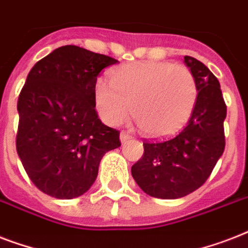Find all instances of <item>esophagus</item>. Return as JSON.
Here are the masks:
<instances>
[{
  "label": "esophagus",
  "instance_id": "1",
  "mask_svg": "<svg viewBox=\"0 0 248 248\" xmlns=\"http://www.w3.org/2000/svg\"><path fill=\"white\" fill-rule=\"evenodd\" d=\"M120 139H121V143L124 144V143H126V141H127V140L132 139V136L130 135V134H128V132L122 131V132H121V135H120Z\"/></svg>",
  "mask_w": 248,
  "mask_h": 248
}]
</instances>
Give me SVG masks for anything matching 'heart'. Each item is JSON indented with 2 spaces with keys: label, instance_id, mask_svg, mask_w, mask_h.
Returning <instances> with one entry per match:
<instances>
[{
  "label": "heart",
  "instance_id": "1",
  "mask_svg": "<svg viewBox=\"0 0 248 248\" xmlns=\"http://www.w3.org/2000/svg\"><path fill=\"white\" fill-rule=\"evenodd\" d=\"M197 95L189 68L170 62H136L113 72L110 82L97 81L95 107L109 126L120 124L131 110L148 135L166 136L186 124Z\"/></svg>",
  "mask_w": 248,
  "mask_h": 248
}]
</instances>
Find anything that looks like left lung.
Wrapping results in <instances>:
<instances>
[{
  "label": "left lung",
  "mask_w": 248,
  "mask_h": 248,
  "mask_svg": "<svg viewBox=\"0 0 248 248\" xmlns=\"http://www.w3.org/2000/svg\"><path fill=\"white\" fill-rule=\"evenodd\" d=\"M194 76L197 101L188 124L176 135L144 140L143 157L131 167L144 192L161 200H176L202 186L225 148L227 105L220 83L200 60L184 56Z\"/></svg>",
  "instance_id": "8db88e82"
}]
</instances>
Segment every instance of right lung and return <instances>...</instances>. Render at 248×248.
I'll return each instance as SVG.
<instances>
[{"instance_id": "1", "label": "right lung", "mask_w": 248, "mask_h": 248, "mask_svg": "<svg viewBox=\"0 0 248 248\" xmlns=\"http://www.w3.org/2000/svg\"><path fill=\"white\" fill-rule=\"evenodd\" d=\"M110 56L67 45L31 69L17 99L16 152L25 172L45 194L82 196L93 184L103 155L121 147L120 131L95 109V86Z\"/></svg>"}]
</instances>
